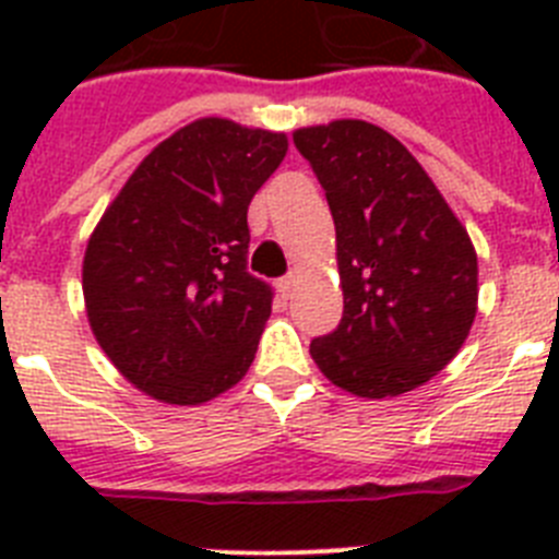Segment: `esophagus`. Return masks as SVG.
<instances>
[{
	"instance_id": "1",
	"label": "esophagus",
	"mask_w": 559,
	"mask_h": 559,
	"mask_svg": "<svg viewBox=\"0 0 559 559\" xmlns=\"http://www.w3.org/2000/svg\"><path fill=\"white\" fill-rule=\"evenodd\" d=\"M294 288H296L294 276H283V280L276 283V290H280V296H283V299H290V296H294Z\"/></svg>"
}]
</instances>
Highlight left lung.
I'll return each instance as SVG.
<instances>
[{
    "instance_id": "1",
    "label": "left lung",
    "mask_w": 559,
    "mask_h": 559,
    "mask_svg": "<svg viewBox=\"0 0 559 559\" xmlns=\"http://www.w3.org/2000/svg\"><path fill=\"white\" fill-rule=\"evenodd\" d=\"M335 221L344 316L310 344L355 397H397L456 358L478 310V257L408 147L364 120L294 131Z\"/></svg>"
}]
</instances>
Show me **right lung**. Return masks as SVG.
I'll use <instances>...</instances> for the list:
<instances>
[{
  "label": "right lung",
  "mask_w": 559,
  "mask_h": 559,
  "mask_svg": "<svg viewBox=\"0 0 559 559\" xmlns=\"http://www.w3.org/2000/svg\"><path fill=\"white\" fill-rule=\"evenodd\" d=\"M285 153V133L201 117L147 153L88 237V328L153 400L201 406L249 372L274 294L246 271V212Z\"/></svg>",
  "instance_id": "add662e5"
}]
</instances>
